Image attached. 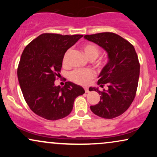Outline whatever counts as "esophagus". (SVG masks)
Masks as SVG:
<instances>
[{
  "label": "esophagus",
  "instance_id": "esophagus-1",
  "mask_svg": "<svg viewBox=\"0 0 157 157\" xmlns=\"http://www.w3.org/2000/svg\"><path fill=\"white\" fill-rule=\"evenodd\" d=\"M84 89H85V92H86V93H89V89H88L87 87L84 88Z\"/></svg>",
  "mask_w": 157,
  "mask_h": 157
}]
</instances>
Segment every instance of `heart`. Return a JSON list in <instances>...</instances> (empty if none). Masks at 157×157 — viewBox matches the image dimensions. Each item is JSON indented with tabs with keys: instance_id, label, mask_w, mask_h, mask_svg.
<instances>
[{
	"instance_id": "b5f03b06",
	"label": "heart",
	"mask_w": 157,
	"mask_h": 157,
	"mask_svg": "<svg viewBox=\"0 0 157 157\" xmlns=\"http://www.w3.org/2000/svg\"><path fill=\"white\" fill-rule=\"evenodd\" d=\"M82 50L84 52L86 57L91 60H94L98 57L100 53V48L98 46L94 44H85L82 46ZM71 50L68 49L65 52L63 57L62 63L63 66H68V56H69ZM103 63L100 62V64L102 65ZM95 72L92 69H75L71 71L69 74L70 80L73 82L80 85H88L91 82V81L94 78Z\"/></svg>"
}]
</instances>
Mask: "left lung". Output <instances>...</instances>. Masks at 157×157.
<instances>
[{"label": "left lung", "mask_w": 157, "mask_h": 157, "mask_svg": "<svg viewBox=\"0 0 157 157\" xmlns=\"http://www.w3.org/2000/svg\"><path fill=\"white\" fill-rule=\"evenodd\" d=\"M84 37L103 48L109 58L97 82L102 88L107 85L108 89L100 91L98 88H89V91H95L100 95V101L90 109L102 118H115L130 107L136 96L140 67L136 52L128 41L112 32Z\"/></svg>", "instance_id": "8db88e82"}]
</instances>
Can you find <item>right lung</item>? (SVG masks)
<instances>
[{
	"mask_svg": "<svg viewBox=\"0 0 157 157\" xmlns=\"http://www.w3.org/2000/svg\"><path fill=\"white\" fill-rule=\"evenodd\" d=\"M83 35L44 33L23 50L17 68V78L30 109L41 117L57 120L72 111L74 102L84 89L71 82L56 86L65 52Z\"/></svg>",
	"mask_w": 157,
	"mask_h": 157,
	"instance_id": "right-lung-1",
	"label": "right lung"
}]
</instances>
